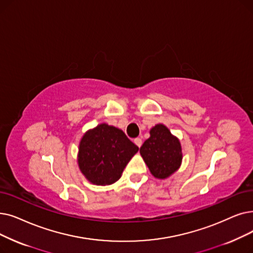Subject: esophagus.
<instances>
[{
  "label": "esophagus",
  "instance_id": "34e87169",
  "mask_svg": "<svg viewBox=\"0 0 253 253\" xmlns=\"http://www.w3.org/2000/svg\"><path fill=\"white\" fill-rule=\"evenodd\" d=\"M134 144H135L138 148H140V147H141V145H142V140H141V138H139V137L134 138Z\"/></svg>",
  "mask_w": 253,
  "mask_h": 253
}]
</instances>
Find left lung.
Returning <instances> with one entry per match:
<instances>
[{"instance_id": "obj_1", "label": "left lung", "mask_w": 253, "mask_h": 253, "mask_svg": "<svg viewBox=\"0 0 253 253\" xmlns=\"http://www.w3.org/2000/svg\"><path fill=\"white\" fill-rule=\"evenodd\" d=\"M139 153L154 177L164 180L177 171L182 163L181 142L163 124L150 130V137L142 144Z\"/></svg>"}]
</instances>
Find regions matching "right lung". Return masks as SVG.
Returning a JSON list of instances; mask_svg holds the SVG:
<instances>
[{
	"label": "right lung",
	"mask_w": 253,
	"mask_h": 253,
	"mask_svg": "<svg viewBox=\"0 0 253 253\" xmlns=\"http://www.w3.org/2000/svg\"><path fill=\"white\" fill-rule=\"evenodd\" d=\"M137 151L138 147L122 130L101 123L83 135L78 154L79 168L90 183L112 185L121 178Z\"/></svg>",
	"instance_id": "1"
}]
</instances>
